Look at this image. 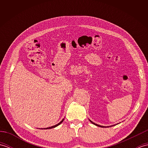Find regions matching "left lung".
<instances>
[{
	"label": "left lung",
	"instance_id": "1",
	"mask_svg": "<svg viewBox=\"0 0 148 148\" xmlns=\"http://www.w3.org/2000/svg\"><path fill=\"white\" fill-rule=\"evenodd\" d=\"M91 121V122H92L93 124H94V125H97V126H98V127H103V126H100V125H97V124H95V123H93V122H92V121Z\"/></svg>",
	"mask_w": 148,
	"mask_h": 148
}]
</instances>
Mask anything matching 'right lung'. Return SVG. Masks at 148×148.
Listing matches in <instances>:
<instances>
[{
	"mask_svg": "<svg viewBox=\"0 0 148 148\" xmlns=\"http://www.w3.org/2000/svg\"><path fill=\"white\" fill-rule=\"evenodd\" d=\"M63 121H64V119H62V120L59 123H58L57 125H54V126H52V127H48V128H45V129H51V128H55V127H57L58 125H59L60 124H61L63 122Z\"/></svg>",
	"mask_w": 148,
	"mask_h": 148,
	"instance_id": "1",
	"label": "right lung"
}]
</instances>
